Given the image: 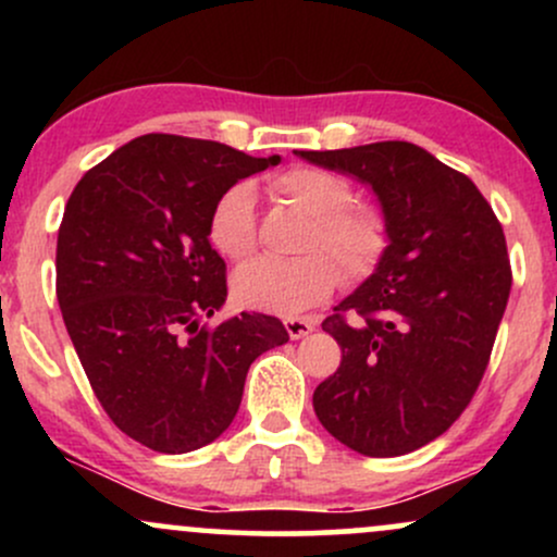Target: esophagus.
<instances>
[{
	"label": "esophagus",
	"mask_w": 557,
	"mask_h": 557,
	"mask_svg": "<svg viewBox=\"0 0 557 557\" xmlns=\"http://www.w3.org/2000/svg\"><path fill=\"white\" fill-rule=\"evenodd\" d=\"M285 330L293 341L298 337H306L309 332H314V319H306V317H287L285 319Z\"/></svg>",
	"instance_id": "1"
}]
</instances>
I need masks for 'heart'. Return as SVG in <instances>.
<instances>
[{
	"label": "heart",
	"instance_id": "1",
	"mask_svg": "<svg viewBox=\"0 0 557 557\" xmlns=\"http://www.w3.org/2000/svg\"><path fill=\"white\" fill-rule=\"evenodd\" d=\"M270 190L311 216L300 240L304 257L259 259L235 272L238 304L272 314H300L335 290L337 265L345 280L359 283L382 264L389 248L387 216L374 203L354 201V188L343 177L319 168H290L272 177ZM209 240L230 261L257 253L259 220L251 185L235 183L216 198Z\"/></svg>",
	"mask_w": 557,
	"mask_h": 557
}]
</instances>
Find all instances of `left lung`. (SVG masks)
<instances>
[{"label":"left lung","mask_w":557,"mask_h":557,"mask_svg":"<svg viewBox=\"0 0 557 557\" xmlns=\"http://www.w3.org/2000/svg\"><path fill=\"white\" fill-rule=\"evenodd\" d=\"M298 154L372 185L389 225L382 264L322 322L343 361L314 411L350 450L403 456L450 430L487 372L513 283L503 225L463 172L408 140Z\"/></svg>","instance_id":"left-lung-1"}]
</instances>
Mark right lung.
Instances as JSON below:
<instances>
[{"mask_svg": "<svg viewBox=\"0 0 557 557\" xmlns=\"http://www.w3.org/2000/svg\"><path fill=\"white\" fill-rule=\"evenodd\" d=\"M280 157L149 133L81 177L57 235V300L94 395L157 453L214 443L238 413L248 367L290 341L270 314L209 327L227 298L209 243L216 198Z\"/></svg>", "mask_w": 557, "mask_h": 557, "instance_id": "1", "label": "right lung"}]
</instances>
